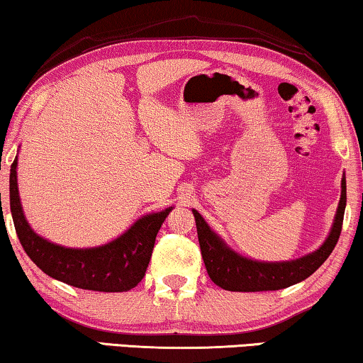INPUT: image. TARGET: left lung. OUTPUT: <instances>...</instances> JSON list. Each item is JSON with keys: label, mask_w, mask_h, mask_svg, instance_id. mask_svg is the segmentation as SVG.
Returning <instances> with one entry per match:
<instances>
[{"label": "left lung", "mask_w": 363, "mask_h": 363, "mask_svg": "<svg viewBox=\"0 0 363 363\" xmlns=\"http://www.w3.org/2000/svg\"><path fill=\"white\" fill-rule=\"evenodd\" d=\"M340 189V201L328 238L315 252L289 259V262H258V259L243 257L228 247L223 238L208 227L201 213L192 208L194 217H196L199 245H201L208 277L222 289L240 291V293L278 291L304 281L329 258L339 240L347 203L345 174L342 176Z\"/></svg>", "instance_id": "left-lung-1"}]
</instances>
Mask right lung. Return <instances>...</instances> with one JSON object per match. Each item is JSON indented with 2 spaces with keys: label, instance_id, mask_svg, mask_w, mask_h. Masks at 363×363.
Returning a JSON list of instances; mask_svg holds the SVG:
<instances>
[{
  "label": "right lung",
  "instance_id": "right-lung-1",
  "mask_svg": "<svg viewBox=\"0 0 363 363\" xmlns=\"http://www.w3.org/2000/svg\"><path fill=\"white\" fill-rule=\"evenodd\" d=\"M16 169L18 156L9 174V206L14 228L24 252L45 274L75 288L101 293H123L141 281L150 264L156 235L172 207L146 213L120 237L100 247H62L30 228L19 199Z\"/></svg>",
  "mask_w": 363,
  "mask_h": 363
}]
</instances>
